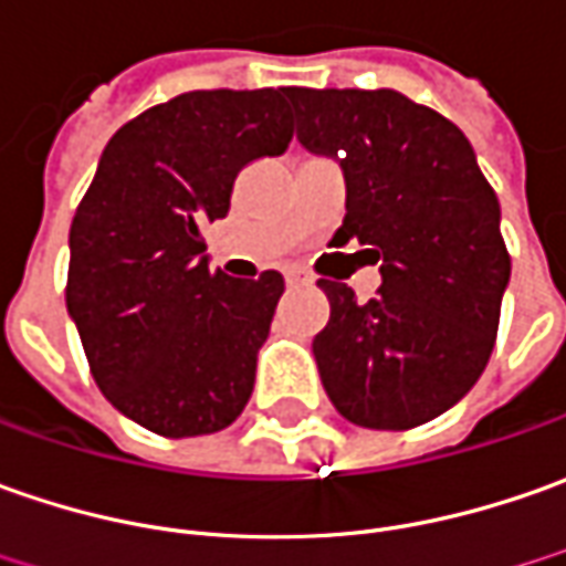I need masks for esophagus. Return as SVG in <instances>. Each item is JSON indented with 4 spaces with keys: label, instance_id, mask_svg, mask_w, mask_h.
<instances>
[{
    "label": "esophagus",
    "instance_id": "esophagus-1",
    "mask_svg": "<svg viewBox=\"0 0 566 566\" xmlns=\"http://www.w3.org/2000/svg\"><path fill=\"white\" fill-rule=\"evenodd\" d=\"M284 282L291 284V287H301V284H313V279L306 272H301V269H287L284 272Z\"/></svg>",
    "mask_w": 566,
    "mask_h": 566
}]
</instances>
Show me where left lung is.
<instances>
[{
  "instance_id": "8db88e82",
  "label": "left lung",
  "mask_w": 566,
  "mask_h": 566,
  "mask_svg": "<svg viewBox=\"0 0 566 566\" xmlns=\"http://www.w3.org/2000/svg\"><path fill=\"white\" fill-rule=\"evenodd\" d=\"M297 140L342 163L344 244L373 247L381 287L360 303L325 282L313 338L338 413L366 429H413L451 410L492 357L511 256L501 206L454 122L398 90L287 93Z\"/></svg>"
}]
</instances>
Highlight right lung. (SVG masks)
<instances>
[{
    "label": "right lung",
    "mask_w": 566,
    "mask_h": 566,
    "mask_svg": "<svg viewBox=\"0 0 566 566\" xmlns=\"http://www.w3.org/2000/svg\"><path fill=\"white\" fill-rule=\"evenodd\" d=\"M287 93L193 90L140 112L74 212L65 301L90 373L156 436L219 432L253 395L284 279L212 272L203 228L228 216L241 168L287 149Z\"/></svg>",
    "instance_id": "right-lung-1"
}]
</instances>
